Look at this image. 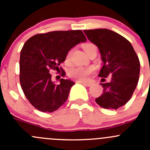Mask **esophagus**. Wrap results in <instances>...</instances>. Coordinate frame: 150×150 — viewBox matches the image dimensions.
Segmentation results:
<instances>
[{
  "label": "esophagus",
  "instance_id": "1",
  "mask_svg": "<svg viewBox=\"0 0 150 150\" xmlns=\"http://www.w3.org/2000/svg\"><path fill=\"white\" fill-rule=\"evenodd\" d=\"M78 83H80V82H78ZM82 83L83 84L84 86H88V87H89V86H91L92 85L91 83H88V82H83V83Z\"/></svg>",
  "mask_w": 150,
  "mask_h": 150
}]
</instances>
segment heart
Here are the masks:
<instances>
[{
    "label": "heart",
    "instance_id": "1",
    "mask_svg": "<svg viewBox=\"0 0 150 150\" xmlns=\"http://www.w3.org/2000/svg\"><path fill=\"white\" fill-rule=\"evenodd\" d=\"M85 52L86 54H88L93 49H97V47L96 45L92 43H86L83 46ZM72 50H69L66 54L65 62L66 64H69L70 62L71 55H72ZM94 72V68L93 67H77L72 68L69 70V75L72 79L75 80L76 81L79 82H83L88 80L89 76Z\"/></svg>",
    "mask_w": 150,
    "mask_h": 150
}]
</instances>
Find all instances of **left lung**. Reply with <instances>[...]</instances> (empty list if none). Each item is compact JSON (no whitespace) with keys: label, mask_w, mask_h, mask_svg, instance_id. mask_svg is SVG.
<instances>
[{"label":"left lung","mask_w":150,"mask_h":150,"mask_svg":"<svg viewBox=\"0 0 150 150\" xmlns=\"http://www.w3.org/2000/svg\"><path fill=\"white\" fill-rule=\"evenodd\" d=\"M88 38L99 48L104 65L99 76H112L110 83H101L103 93L95 99L105 109L116 110L131 99L139 82L140 62L129 41L107 29L83 30Z\"/></svg>","instance_id":"8db88e82"}]
</instances>
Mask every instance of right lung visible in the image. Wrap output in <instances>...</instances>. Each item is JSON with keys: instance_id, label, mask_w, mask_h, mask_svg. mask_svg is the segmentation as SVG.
Here are the masks:
<instances>
[{"instance_id": "right-lung-1", "label": "right lung", "mask_w": 150, "mask_h": 150, "mask_svg": "<svg viewBox=\"0 0 150 150\" xmlns=\"http://www.w3.org/2000/svg\"><path fill=\"white\" fill-rule=\"evenodd\" d=\"M86 38L81 30L53 31L35 35L29 38L21 50L19 81L30 104L43 112H52L66 102L71 87L70 80L60 79V83L52 81L51 70H62L60 64L73 46L85 42Z\"/></svg>"}]
</instances>
